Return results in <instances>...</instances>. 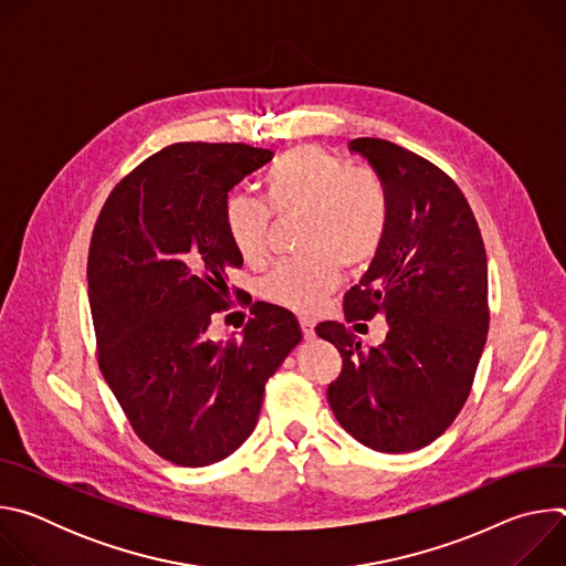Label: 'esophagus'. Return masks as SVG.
Masks as SVG:
<instances>
[{"instance_id":"esophagus-1","label":"esophagus","mask_w":566,"mask_h":566,"mask_svg":"<svg viewBox=\"0 0 566 566\" xmlns=\"http://www.w3.org/2000/svg\"><path fill=\"white\" fill-rule=\"evenodd\" d=\"M300 327H302V334L306 340L315 338V322L311 317H300Z\"/></svg>"}]
</instances>
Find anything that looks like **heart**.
<instances>
[{
  "mask_svg": "<svg viewBox=\"0 0 566 566\" xmlns=\"http://www.w3.org/2000/svg\"><path fill=\"white\" fill-rule=\"evenodd\" d=\"M262 200L230 197L223 228L244 262L266 253L271 214L300 212L297 247L306 253L284 260L262 280V295L289 311L311 313L334 291L340 262L363 266L378 253L387 223L389 197L382 179L317 145L282 154L264 172Z\"/></svg>",
  "mask_w": 566,
  "mask_h": 566,
  "instance_id": "1",
  "label": "heart"
}]
</instances>
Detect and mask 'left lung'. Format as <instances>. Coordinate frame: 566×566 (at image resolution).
<instances>
[{
  "mask_svg": "<svg viewBox=\"0 0 566 566\" xmlns=\"http://www.w3.org/2000/svg\"><path fill=\"white\" fill-rule=\"evenodd\" d=\"M389 197L382 244L345 295L347 322L387 319L378 347L340 322H322L343 371L327 398L338 423L378 452H412L461 412L489 336V264L459 186L423 156L382 138H356Z\"/></svg>",
  "mask_w": 566,
  "mask_h": 566,
  "instance_id": "8db88e82",
  "label": "left lung"
}]
</instances>
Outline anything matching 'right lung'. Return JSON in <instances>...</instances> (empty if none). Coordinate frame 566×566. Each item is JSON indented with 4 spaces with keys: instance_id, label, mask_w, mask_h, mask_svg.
<instances>
[{
    "instance_id": "add662e5",
    "label": "right lung",
    "mask_w": 566,
    "mask_h": 566,
    "mask_svg": "<svg viewBox=\"0 0 566 566\" xmlns=\"http://www.w3.org/2000/svg\"><path fill=\"white\" fill-rule=\"evenodd\" d=\"M273 158L244 143H177L107 197L87 280L101 371L138 439L177 465L217 463L244 443L266 380L302 340L297 317L258 302L239 340L208 327L244 264L223 228L228 192Z\"/></svg>"
}]
</instances>
